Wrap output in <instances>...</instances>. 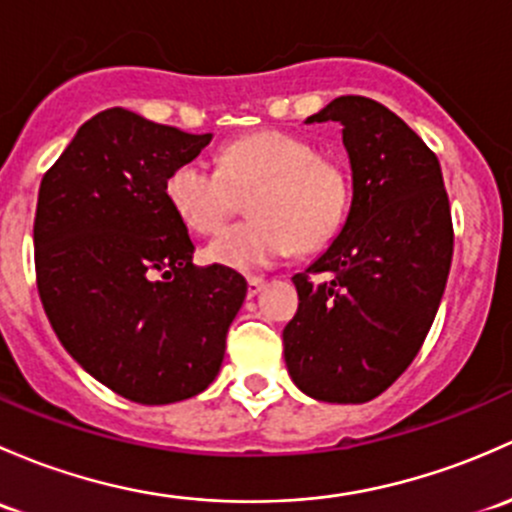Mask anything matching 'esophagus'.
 <instances>
[{"instance_id":"34e87169","label":"esophagus","mask_w":512,"mask_h":512,"mask_svg":"<svg viewBox=\"0 0 512 512\" xmlns=\"http://www.w3.org/2000/svg\"><path fill=\"white\" fill-rule=\"evenodd\" d=\"M246 283H249V295H256L263 286H266V281H263L261 276H249L246 278Z\"/></svg>"}]
</instances>
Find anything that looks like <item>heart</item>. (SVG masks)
Segmentation results:
<instances>
[{
  "label": "heart",
  "mask_w": 512,
  "mask_h": 512,
  "mask_svg": "<svg viewBox=\"0 0 512 512\" xmlns=\"http://www.w3.org/2000/svg\"><path fill=\"white\" fill-rule=\"evenodd\" d=\"M170 207L197 234H217L249 197L254 219L226 229L207 258L234 271H254L278 258L320 249L340 231L350 207V179L313 142L283 130H258L221 150L219 170L184 162L165 182Z\"/></svg>",
  "instance_id": "1"
}]
</instances>
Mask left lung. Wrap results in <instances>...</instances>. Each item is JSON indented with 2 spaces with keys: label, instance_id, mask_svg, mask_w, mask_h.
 Segmentation results:
<instances>
[{
  "label": "left lung",
  "instance_id": "8db88e82",
  "mask_svg": "<svg viewBox=\"0 0 512 512\" xmlns=\"http://www.w3.org/2000/svg\"><path fill=\"white\" fill-rule=\"evenodd\" d=\"M335 120L350 155L352 204L323 256L295 273L298 310L283 330L295 387L362 404L412 365L439 310L453 256L439 160L399 115L340 96L305 123ZM330 272L315 284L313 275Z\"/></svg>",
  "mask_w": 512,
  "mask_h": 512
}]
</instances>
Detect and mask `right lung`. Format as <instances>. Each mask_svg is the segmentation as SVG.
<instances>
[{
  "mask_svg": "<svg viewBox=\"0 0 512 512\" xmlns=\"http://www.w3.org/2000/svg\"><path fill=\"white\" fill-rule=\"evenodd\" d=\"M209 140L108 108L78 128L41 179V303L68 355L130 402L204 392L246 298L241 273L194 266L187 226L165 194L172 170Z\"/></svg>",
  "mask_w": 512,
  "mask_h": 512,
  "instance_id": "add662e5",
  "label": "right lung"
}]
</instances>
